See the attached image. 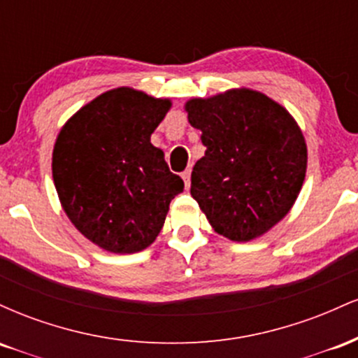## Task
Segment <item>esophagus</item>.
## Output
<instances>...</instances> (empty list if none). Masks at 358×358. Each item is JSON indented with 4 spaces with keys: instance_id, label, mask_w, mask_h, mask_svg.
Instances as JSON below:
<instances>
[{
    "instance_id": "obj_1",
    "label": "esophagus",
    "mask_w": 358,
    "mask_h": 358,
    "mask_svg": "<svg viewBox=\"0 0 358 358\" xmlns=\"http://www.w3.org/2000/svg\"><path fill=\"white\" fill-rule=\"evenodd\" d=\"M190 176H192V170L188 168V170H185L182 173V178L185 182V188H190Z\"/></svg>"
}]
</instances>
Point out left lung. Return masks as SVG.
Here are the masks:
<instances>
[{"label":"left lung","instance_id":"obj_1","mask_svg":"<svg viewBox=\"0 0 358 358\" xmlns=\"http://www.w3.org/2000/svg\"><path fill=\"white\" fill-rule=\"evenodd\" d=\"M207 148L192 171L193 199L212 229L234 242L261 237L296 202L308 150L286 108L248 87L187 101Z\"/></svg>","mask_w":358,"mask_h":358}]
</instances>
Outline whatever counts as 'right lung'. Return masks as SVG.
Segmentation results:
<instances>
[{
    "label": "right lung",
    "mask_w": 358,
    "mask_h": 358,
    "mask_svg": "<svg viewBox=\"0 0 358 358\" xmlns=\"http://www.w3.org/2000/svg\"><path fill=\"white\" fill-rule=\"evenodd\" d=\"M170 99L117 87L87 102L62 126L52 175L69 220L85 239L114 254L153 244L183 180L171 173L151 134Z\"/></svg>",
    "instance_id": "obj_1"
}]
</instances>
